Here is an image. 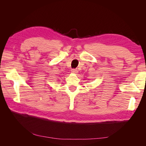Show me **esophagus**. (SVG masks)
Segmentation results:
<instances>
[{"instance_id": "34e87169", "label": "esophagus", "mask_w": 146, "mask_h": 146, "mask_svg": "<svg viewBox=\"0 0 146 146\" xmlns=\"http://www.w3.org/2000/svg\"><path fill=\"white\" fill-rule=\"evenodd\" d=\"M71 72L73 74H77L78 72V70L76 69H71Z\"/></svg>"}]
</instances>
